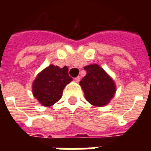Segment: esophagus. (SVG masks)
Listing matches in <instances>:
<instances>
[{
    "label": "esophagus",
    "instance_id": "obj_1",
    "mask_svg": "<svg viewBox=\"0 0 151 151\" xmlns=\"http://www.w3.org/2000/svg\"><path fill=\"white\" fill-rule=\"evenodd\" d=\"M74 81H75L76 82H78L79 81H80V77H77V78H74Z\"/></svg>",
    "mask_w": 151,
    "mask_h": 151
}]
</instances>
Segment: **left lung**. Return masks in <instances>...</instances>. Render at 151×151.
<instances>
[{
  "mask_svg": "<svg viewBox=\"0 0 151 151\" xmlns=\"http://www.w3.org/2000/svg\"><path fill=\"white\" fill-rule=\"evenodd\" d=\"M86 75L81 80L80 86L86 101L95 107L108 105L116 91L114 80L97 64L84 67Z\"/></svg>",
  "mask_w": 151,
  "mask_h": 151,
  "instance_id": "left-lung-1",
  "label": "left lung"
}]
</instances>
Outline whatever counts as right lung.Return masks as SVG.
<instances>
[{"label": "right lung", "mask_w": 151, "mask_h": 151, "mask_svg": "<svg viewBox=\"0 0 151 151\" xmlns=\"http://www.w3.org/2000/svg\"><path fill=\"white\" fill-rule=\"evenodd\" d=\"M67 66L50 65L38 73L32 83V94L40 104L51 107L62 97L63 90L72 82Z\"/></svg>", "instance_id": "obj_1"}]
</instances>
